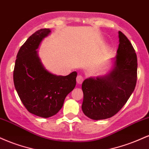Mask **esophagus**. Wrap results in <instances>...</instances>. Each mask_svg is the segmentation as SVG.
<instances>
[{
    "label": "esophagus",
    "instance_id": "1",
    "mask_svg": "<svg viewBox=\"0 0 149 149\" xmlns=\"http://www.w3.org/2000/svg\"><path fill=\"white\" fill-rule=\"evenodd\" d=\"M84 80V78H83V76H80V75H79V76H77L76 78V81H77V83L78 84H81L82 83H83V81Z\"/></svg>",
    "mask_w": 149,
    "mask_h": 149
}]
</instances>
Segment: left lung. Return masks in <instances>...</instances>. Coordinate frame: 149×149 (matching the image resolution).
<instances>
[{"label": "left lung", "mask_w": 149, "mask_h": 149, "mask_svg": "<svg viewBox=\"0 0 149 149\" xmlns=\"http://www.w3.org/2000/svg\"><path fill=\"white\" fill-rule=\"evenodd\" d=\"M119 45L111 69L83 81L82 110L90 119L109 118L122 109L136 86L137 58L131 42L118 31Z\"/></svg>", "instance_id": "8db88e82"}]
</instances>
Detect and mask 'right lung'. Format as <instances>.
<instances>
[{
	"instance_id": "add662e5",
	"label": "right lung",
	"mask_w": 149,
	"mask_h": 149,
	"mask_svg": "<svg viewBox=\"0 0 149 149\" xmlns=\"http://www.w3.org/2000/svg\"><path fill=\"white\" fill-rule=\"evenodd\" d=\"M50 33L49 29H42L27 39L17 53L13 72L22 104L31 113L45 118L59 112L66 97L76 87L77 77L76 71L57 76L42 64L37 49Z\"/></svg>"
}]
</instances>
